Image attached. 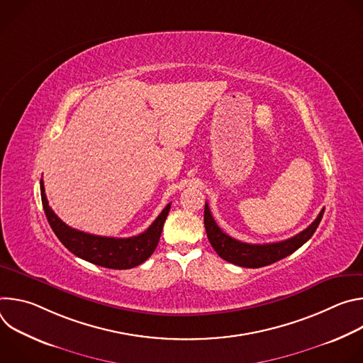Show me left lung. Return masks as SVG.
<instances>
[{
    "instance_id": "left-lung-1",
    "label": "left lung",
    "mask_w": 363,
    "mask_h": 363,
    "mask_svg": "<svg viewBox=\"0 0 363 363\" xmlns=\"http://www.w3.org/2000/svg\"><path fill=\"white\" fill-rule=\"evenodd\" d=\"M323 213L325 208L319 213L318 218L312 224L301 233L296 234L294 237L270 244H248L230 237L217 225L211 216L210 206L206 202L203 210V224L206 230V237H208L213 248L225 262L240 267L258 269L281 260V258L290 255L297 248H300L307 240H310V237L315 234L316 228L319 227Z\"/></svg>"
}]
</instances>
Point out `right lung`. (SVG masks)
Wrapping results in <instances>:
<instances>
[{"instance_id":"obj_1","label":"right lung","mask_w":363,"mask_h":363,"mask_svg":"<svg viewBox=\"0 0 363 363\" xmlns=\"http://www.w3.org/2000/svg\"><path fill=\"white\" fill-rule=\"evenodd\" d=\"M40 191L47 221L62 244L89 263L115 270L132 269L147 260L160 242L164 223L171 210V203H168L158 218L139 235L129 238L100 237L74 230L65 224L50 208L43 179L40 181Z\"/></svg>"}]
</instances>
